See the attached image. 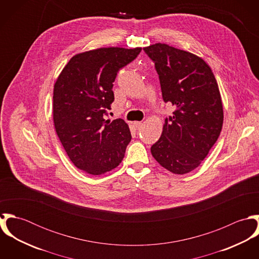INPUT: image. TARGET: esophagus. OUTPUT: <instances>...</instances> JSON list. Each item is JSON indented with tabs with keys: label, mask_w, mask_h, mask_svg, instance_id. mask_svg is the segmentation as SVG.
<instances>
[{
	"label": "esophagus",
	"mask_w": 259,
	"mask_h": 259,
	"mask_svg": "<svg viewBox=\"0 0 259 259\" xmlns=\"http://www.w3.org/2000/svg\"><path fill=\"white\" fill-rule=\"evenodd\" d=\"M142 124H143L142 121H135V122H134V126H135L136 128H140V127L142 126Z\"/></svg>",
	"instance_id": "esophagus-1"
}]
</instances>
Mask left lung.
<instances>
[{"mask_svg": "<svg viewBox=\"0 0 259 259\" xmlns=\"http://www.w3.org/2000/svg\"><path fill=\"white\" fill-rule=\"evenodd\" d=\"M144 51L154 63L163 102L176 107L150 151L161 166L185 175L201 163L221 135L219 85L209 66L191 53L160 42Z\"/></svg>", "mask_w": 259, "mask_h": 259, "instance_id": "1", "label": "left lung"}]
</instances>
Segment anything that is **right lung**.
<instances>
[{"label": "right lung", "mask_w": 259, "mask_h": 259, "mask_svg": "<svg viewBox=\"0 0 259 259\" xmlns=\"http://www.w3.org/2000/svg\"><path fill=\"white\" fill-rule=\"evenodd\" d=\"M141 48H102L74 56L59 75L53 97L57 135L74 165L94 176L111 171L132 140L121 118L106 119L113 81Z\"/></svg>", "instance_id": "add662e5"}]
</instances>
